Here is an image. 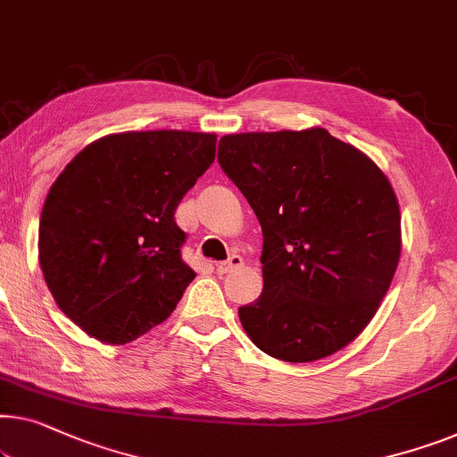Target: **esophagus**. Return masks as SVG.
Listing matches in <instances>:
<instances>
[{"instance_id":"esophagus-1","label":"esophagus","mask_w":457,"mask_h":457,"mask_svg":"<svg viewBox=\"0 0 457 457\" xmlns=\"http://www.w3.org/2000/svg\"><path fill=\"white\" fill-rule=\"evenodd\" d=\"M243 266V257L241 255H230L227 262H218L216 263V272L218 274H228L233 272V270L241 268Z\"/></svg>"}]
</instances>
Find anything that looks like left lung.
Segmentation results:
<instances>
[{"instance_id": "8db88e82", "label": "left lung", "mask_w": 457, "mask_h": 457, "mask_svg": "<svg viewBox=\"0 0 457 457\" xmlns=\"http://www.w3.org/2000/svg\"><path fill=\"white\" fill-rule=\"evenodd\" d=\"M218 162L263 233V290L239 307L245 332L287 362L338 353L373 320L400 262L387 177L323 128L224 136Z\"/></svg>"}]
</instances>
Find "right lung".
Wrapping results in <instances>:
<instances>
[{
	"label": "right lung",
	"mask_w": 457,
	"mask_h": 457,
	"mask_svg": "<svg viewBox=\"0 0 457 457\" xmlns=\"http://www.w3.org/2000/svg\"><path fill=\"white\" fill-rule=\"evenodd\" d=\"M214 156V134L125 131L88 144L51 185L38 262L59 309L92 338L128 344L173 313L195 278L175 210Z\"/></svg>",
	"instance_id": "add662e5"
}]
</instances>
